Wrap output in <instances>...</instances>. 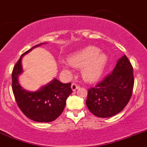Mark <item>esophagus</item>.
<instances>
[{"mask_svg":"<svg viewBox=\"0 0 147 147\" xmlns=\"http://www.w3.org/2000/svg\"><path fill=\"white\" fill-rule=\"evenodd\" d=\"M71 88H72V91H75V90H77V89H78V88H79V85L76 84V83H72Z\"/></svg>","mask_w":147,"mask_h":147,"instance_id":"obj_1","label":"esophagus"}]
</instances>
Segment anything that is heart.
I'll use <instances>...</instances> for the list:
<instances>
[{"mask_svg":"<svg viewBox=\"0 0 147 147\" xmlns=\"http://www.w3.org/2000/svg\"><path fill=\"white\" fill-rule=\"evenodd\" d=\"M68 63L76 68L81 69L82 78L88 83L96 81L102 75L108 62L105 54L97 47L89 46L74 53L67 59ZM64 69H66L64 67Z\"/></svg>","mask_w":147,"mask_h":147,"instance_id":"obj_1","label":"heart"}]
</instances>
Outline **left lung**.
I'll return each instance as SVG.
<instances>
[{
    "mask_svg": "<svg viewBox=\"0 0 147 147\" xmlns=\"http://www.w3.org/2000/svg\"><path fill=\"white\" fill-rule=\"evenodd\" d=\"M134 85L133 69L126 55L118 60L112 73L88 89L86 103L97 117L108 118L121 112L127 105Z\"/></svg>",
    "mask_w": 147,
    "mask_h": 147,
    "instance_id": "8db88e82",
    "label": "left lung"
}]
</instances>
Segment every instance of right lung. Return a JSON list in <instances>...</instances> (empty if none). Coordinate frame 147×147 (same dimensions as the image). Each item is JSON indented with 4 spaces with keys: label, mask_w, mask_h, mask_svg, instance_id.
Masks as SVG:
<instances>
[{
    "label": "right lung",
    "mask_w": 147,
    "mask_h": 147,
    "mask_svg": "<svg viewBox=\"0 0 147 147\" xmlns=\"http://www.w3.org/2000/svg\"><path fill=\"white\" fill-rule=\"evenodd\" d=\"M43 44L45 43L34 46L21 55L13 69L12 90L18 107L28 118L37 122H51L64 111L66 100L72 92L71 83H62L54 78L37 91L30 92L22 88L18 80L19 75L23 72L22 56Z\"/></svg>",
    "instance_id": "add662e5"
}]
</instances>
